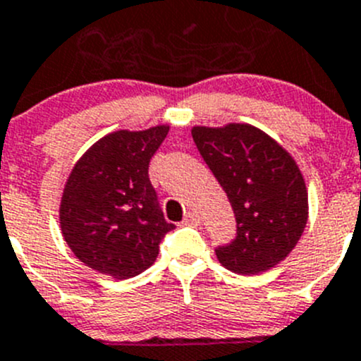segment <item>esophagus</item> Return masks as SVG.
Listing matches in <instances>:
<instances>
[{
  "label": "esophagus",
  "mask_w": 361,
  "mask_h": 361,
  "mask_svg": "<svg viewBox=\"0 0 361 361\" xmlns=\"http://www.w3.org/2000/svg\"><path fill=\"white\" fill-rule=\"evenodd\" d=\"M185 224H190V226H200L201 224V215L197 212H188L183 219Z\"/></svg>",
  "instance_id": "esophagus-1"
}]
</instances>
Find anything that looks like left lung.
Here are the masks:
<instances>
[{
	"mask_svg": "<svg viewBox=\"0 0 361 361\" xmlns=\"http://www.w3.org/2000/svg\"><path fill=\"white\" fill-rule=\"evenodd\" d=\"M192 137L237 219V237L215 249L217 260L247 276L276 267L308 222V190L298 161L271 135L245 123L194 126Z\"/></svg>",
	"mask_w": 361,
	"mask_h": 361,
	"instance_id": "8db88e82",
	"label": "left lung"
}]
</instances>
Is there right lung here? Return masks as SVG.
<instances>
[{"mask_svg":"<svg viewBox=\"0 0 361 361\" xmlns=\"http://www.w3.org/2000/svg\"><path fill=\"white\" fill-rule=\"evenodd\" d=\"M167 124L117 130L94 142L63 185L59 219L74 257L99 274L128 279L154 264L174 224L164 219L147 176Z\"/></svg>","mask_w":361,"mask_h":361,"instance_id":"right-lung-1","label":"right lung"}]
</instances>
